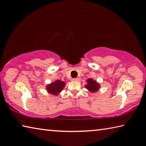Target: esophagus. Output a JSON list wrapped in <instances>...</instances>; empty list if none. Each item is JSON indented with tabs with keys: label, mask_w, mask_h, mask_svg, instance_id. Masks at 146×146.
<instances>
[{
	"label": "esophagus",
	"mask_w": 146,
	"mask_h": 146,
	"mask_svg": "<svg viewBox=\"0 0 146 146\" xmlns=\"http://www.w3.org/2000/svg\"><path fill=\"white\" fill-rule=\"evenodd\" d=\"M80 80V78H72V81H75V82H78V81Z\"/></svg>",
	"instance_id": "obj_1"
}]
</instances>
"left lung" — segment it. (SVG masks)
<instances>
[{
  "instance_id": "8db88e82",
  "label": "left lung",
  "mask_w": 146,
  "mask_h": 146,
  "mask_svg": "<svg viewBox=\"0 0 146 146\" xmlns=\"http://www.w3.org/2000/svg\"><path fill=\"white\" fill-rule=\"evenodd\" d=\"M87 82L88 84L86 86V88H87L88 90L92 91V92L97 91L98 90V88H99V85L96 82V81L93 80V79H88L87 80Z\"/></svg>"
}]
</instances>
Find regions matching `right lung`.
Listing matches in <instances>:
<instances>
[{
  "label": "right lung",
  "instance_id": "add662e5",
  "mask_svg": "<svg viewBox=\"0 0 146 146\" xmlns=\"http://www.w3.org/2000/svg\"><path fill=\"white\" fill-rule=\"evenodd\" d=\"M65 86V83L61 80H56L54 83H52L50 85H48L47 87L48 92L53 95H57L60 93Z\"/></svg>",
  "mask_w": 146,
  "mask_h": 146
}]
</instances>
